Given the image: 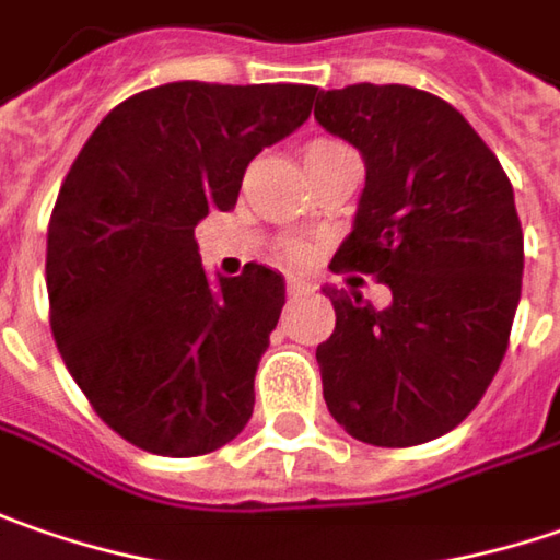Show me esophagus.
I'll return each mask as SVG.
<instances>
[{"label":"esophagus","mask_w":560,"mask_h":560,"mask_svg":"<svg viewBox=\"0 0 560 560\" xmlns=\"http://www.w3.org/2000/svg\"><path fill=\"white\" fill-rule=\"evenodd\" d=\"M288 294H304V291H310L313 284H310V279H304V276H288Z\"/></svg>","instance_id":"esophagus-1"}]
</instances>
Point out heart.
I'll return each instance as SVG.
<instances>
[{
    "label": "heart",
    "mask_w": 560,
    "mask_h": 560,
    "mask_svg": "<svg viewBox=\"0 0 560 560\" xmlns=\"http://www.w3.org/2000/svg\"><path fill=\"white\" fill-rule=\"evenodd\" d=\"M338 150H348L341 140H328V137H319V140H313L310 147H306V162H313V159H323L328 153H338ZM284 254L291 256V259H304L306 247L304 244H298V241H291V244H284Z\"/></svg>",
    "instance_id": "heart-1"
}]
</instances>
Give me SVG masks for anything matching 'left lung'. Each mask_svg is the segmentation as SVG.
<instances>
[{
	"label": "left lung",
	"instance_id": "8db88e82",
	"mask_svg": "<svg viewBox=\"0 0 560 560\" xmlns=\"http://www.w3.org/2000/svg\"><path fill=\"white\" fill-rule=\"evenodd\" d=\"M313 115L366 162L331 269L392 288L382 310L323 288L335 306L316 348L323 398L366 445H423L467 420L508 351L523 276L514 187L470 121L417 86L319 90Z\"/></svg>",
	"mask_w": 560,
	"mask_h": 560
}]
</instances>
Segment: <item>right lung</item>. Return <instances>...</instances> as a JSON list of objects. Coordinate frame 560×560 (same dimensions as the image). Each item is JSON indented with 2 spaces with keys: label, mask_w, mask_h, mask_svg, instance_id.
<instances>
[{
  "label": "right lung",
  "mask_w": 560,
  "mask_h": 560,
  "mask_svg": "<svg viewBox=\"0 0 560 560\" xmlns=\"http://www.w3.org/2000/svg\"><path fill=\"white\" fill-rule=\"evenodd\" d=\"M313 96L153 86L118 103L65 175L46 237L49 326L100 420L137 448L197 457L250 420L284 279L247 262L212 284L194 229L234 209L250 159L298 131Z\"/></svg>",
  "instance_id": "right-lung-1"
}]
</instances>
